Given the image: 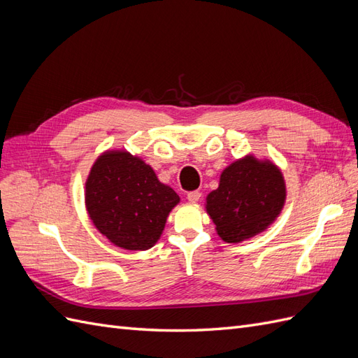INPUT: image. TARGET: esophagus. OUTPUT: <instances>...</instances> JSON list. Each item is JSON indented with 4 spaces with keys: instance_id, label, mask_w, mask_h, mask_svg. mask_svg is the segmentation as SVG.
Returning <instances> with one entry per match:
<instances>
[{
    "instance_id": "34e87169",
    "label": "esophagus",
    "mask_w": 358,
    "mask_h": 358,
    "mask_svg": "<svg viewBox=\"0 0 358 358\" xmlns=\"http://www.w3.org/2000/svg\"><path fill=\"white\" fill-rule=\"evenodd\" d=\"M201 197V192L200 191H191L187 194V199L189 203H197Z\"/></svg>"
}]
</instances>
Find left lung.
I'll return each instance as SVG.
<instances>
[{
	"mask_svg": "<svg viewBox=\"0 0 358 358\" xmlns=\"http://www.w3.org/2000/svg\"><path fill=\"white\" fill-rule=\"evenodd\" d=\"M285 179L270 159L252 154L233 161L220 185L206 197V212L227 243H241L266 231L284 209Z\"/></svg>",
	"mask_w": 358,
	"mask_h": 358,
	"instance_id": "1",
	"label": "left lung"
}]
</instances>
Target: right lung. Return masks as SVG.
Instances as JSON below:
<instances>
[{
  "label": "right lung",
  "instance_id": "add662e5",
  "mask_svg": "<svg viewBox=\"0 0 358 358\" xmlns=\"http://www.w3.org/2000/svg\"><path fill=\"white\" fill-rule=\"evenodd\" d=\"M179 201L152 167L125 149L103 152L85 182V206L95 229L127 251L152 248Z\"/></svg>",
  "mask_w": 358,
  "mask_h": 358
}]
</instances>
